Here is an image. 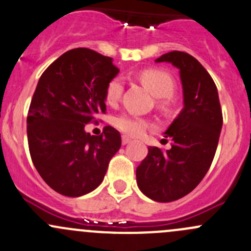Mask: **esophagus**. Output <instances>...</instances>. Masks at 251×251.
<instances>
[{
    "instance_id": "obj_1",
    "label": "esophagus",
    "mask_w": 251,
    "mask_h": 251,
    "mask_svg": "<svg viewBox=\"0 0 251 251\" xmlns=\"http://www.w3.org/2000/svg\"><path fill=\"white\" fill-rule=\"evenodd\" d=\"M121 141H123V144H127V143H130V142H131V138L124 135L123 137H121Z\"/></svg>"
}]
</instances>
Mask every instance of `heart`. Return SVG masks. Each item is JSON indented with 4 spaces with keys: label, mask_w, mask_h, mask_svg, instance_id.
Wrapping results in <instances>:
<instances>
[{
    "label": "heart",
    "mask_w": 251,
    "mask_h": 251,
    "mask_svg": "<svg viewBox=\"0 0 251 251\" xmlns=\"http://www.w3.org/2000/svg\"><path fill=\"white\" fill-rule=\"evenodd\" d=\"M142 82L156 96L160 97V107L166 108L169 105V97L175 92V80L168 72L161 69H147L140 74ZM124 91L123 78L115 76L108 82L105 88V100L109 104H114L120 100ZM114 125L121 131L130 136H141L151 126L147 119L131 114H121L116 116Z\"/></svg>",
    "instance_id": "obj_1"
}]
</instances>
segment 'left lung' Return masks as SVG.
Returning a JSON list of instances; mask_svg holds the SVG:
<instances>
[{
  "instance_id": "obj_1",
  "label": "left lung",
  "mask_w": 251,
  "mask_h": 251,
  "mask_svg": "<svg viewBox=\"0 0 251 251\" xmlns=\"http://www.w3.org/2000/svg\"><path fill=\"white\" fill-rule=\"evenodd\" d=\"M155 62L171 63L179 70L184 107L165 131V137L173 141L171 149L148 147L136 178L144 196L168 203L191 193L204 178L216 153L224 119L216 85L196 58L173 50Z\"/></svg>"
}]
</instances>
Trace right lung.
<instances>
[{
	"label": "right lung",
	"mask_w": 251,
	"mask_h": 251,
	"mask_svg": "<svg viewBox=\"0 0 251 251\" xmlns=\"http://www.w3.org/2000/svg\"><path fill=\"white\" fill-rule=\"evenodd\" d=\"M119 68L110 57L74 48L44 72L27 113V143L37 173L67 197L97 188L108 164L120 149L118 130L105 126L100 136L85 131L96 114L105 113V88Z\"/></svg>",
	"instance_id": "right-lung-1"
}]
</instances>
